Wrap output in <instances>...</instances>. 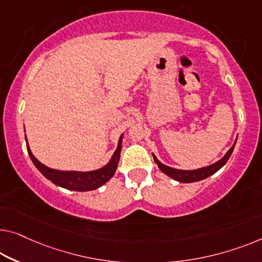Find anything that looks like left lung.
I'll return each instance as SVG.
<instances>
[{"instance_id":"1","label":"left lung","mask_w":262,"mask_h":262,"mask_svg":"<svg viewBox=\"0 0 262 262\" xmlns=\"http://www.w3.org/2000/svg\"><path fill=\"white\" fill-rule=\"evenodd\" d=\"M235 143H236V141L234 142V144L231 147V149H229L227 153L225 154L224 158L219 160L217 162L213 163V165H210V166L202 167V168L194 169V170H182V169L171 168V167H168V166L163 165V163L160 162L159 160L156 159V156L154 154H153V158H154V161L156 165L159 166L160 170L163 171L166 175H168L169 178L174 179V180H177L179 182H183V183L196 182V181L204 180V179L210 177V175H213L214 173H216L219 169L222 168V167L225 166V163L228 161V159L231 158L234 147H235Z\"/></svg>"}]
</instances>
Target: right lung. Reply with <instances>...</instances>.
Instances as JSON below:
<instances>
[{"mask_svg": "<svg viewBox=\"0 0 262 262\" xmlns=\"http://www.w3.org/2000/svg\"><path fill=\"white\" fill-rule=\"evenodd\" d=\"M122 136H120L118 148L113 154L111 161H109L106 166L102 168L92 170V171H75V170H57L49 168V167L45 166L38 160L35 158L31 153L30 148L28 146V141H27V150L30 156L31 161L35 165V167L41 171L48 180L55 183L56 186H60L62 188L69 189V190H76V192H88V190H94L99 188L102 185H104L107 181L112 179L113 175L115 174L116 168H118L119 160H120V153L121 148H122Z\"/></svg>", "mask_w": 262, "mask_h": 262, "instance_id": "right-lung-1", "label": "right lung"}]
</instances>
